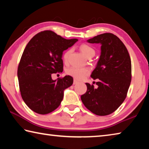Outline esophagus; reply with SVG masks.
Masks as SVG:
<instances>
[{"label":"esophagus","instance_id":"1","mask_svg":"<svg viewBox=\"0 0 149 149\" xmlns=\"http://www.w3.org/2000/svg\"><path fill=\"white\" fill-rule=\"evenodd\" d=\"M78 81H77L76 79H74V85H75V84H78Z\"/></svg>","mask_w":149,"mask_h":149}]
</instances>
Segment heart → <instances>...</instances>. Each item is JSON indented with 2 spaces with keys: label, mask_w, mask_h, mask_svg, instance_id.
<instances>
[{
  "label": "heart",
  "mask_w": 149,
  "mask_h": 149,
  "mask_svg": "<svg viewBox=\"0 0 149 149\" xmlns=\"http://www.w3.org/2000/svg\"><path fill=\"white\" fill-rule=\"evenodd\" d=\"M80 50L84 54V56L87 58L89 57H93L95 56V50L90 45H88L86 44H84L81 45L80 47ZM72 52V50H68L66 52H65L63 55V60L65 62L68 61V59L69 55ZM66 73L69 75H71L75 79L78 80L84 79V78L87 76V75L89 74V70L87 68H81V67H75L73 66L70 68L69 69L67 70Z\"/></svg>",
  "instance_id": "obj_1"
}]
</instances>
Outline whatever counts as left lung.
<instances>
[{"label": "left lung", "instance_id": "left-lung-1", "mask_svg": "<svg viewBox=\"0 0 149 149\" xmlns=\"http://www.w3.org/2000/svg\"><path fill=\"white\" fill-rule=\"evenodd\" d=\"M100 43V56L91 77L97 79L98 87L86 83L87 90L81 99L93 114H112L122 104L132 81V62L124 44L110 33L100 34L87 41Z\"/></svg>", "mask_w": 149, "mask_h": 149}]
</instances>
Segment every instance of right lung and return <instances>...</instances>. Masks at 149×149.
<instances>
[{
  "mask_svg": "<svg viewBox=\"0 0 149 149\" xmlns=\"http://www.w3.org/2000/svg\"><path fill=\"white\" fill-rule=\"evenodd\" d=\"M77 39H65L52 31L35 35L25 48L17 68L19 90L24 101L39 114L52 112L59 107L64 91L73 84L65 75L53 80L52 74L63 71V51L73 46Z\"/></svg>",
  "mask_w": 149,
  "mask_h": 149,
  "instance_id": "1",
  "label": "right lung"
}]
</instances>
